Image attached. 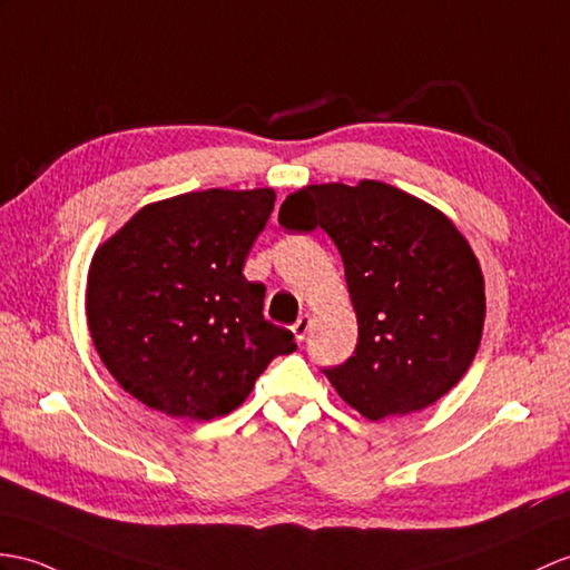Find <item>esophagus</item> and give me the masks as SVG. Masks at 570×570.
Listing matches in <instances>:
<instances>
[{
    "instance_id": "obj_1",
    "label": "esophagus",
    "mask_w": 570,
    "mask_h": 570,
    "mask_svg": "<svg viewBox=\"0 0 570 570\" xmlns=\"http://www.w3.org/2000/svg\"><path fill=\"white\" fill-rule=\"evenodd\" d=\"M308 327H311V315L308 313H303L298 321L291 325V333H294V337L298 340V342H303L306 340V335H308Z\"/></svg>"
}]
</instances>
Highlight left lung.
I'll list each match as a JSON object with an SVG mask.
<instances>
[{"instance_id":"left-lung-1","label":"left lung","mask_w":570,"mask_h":570,"mask_svg":"<svg viewBox=\"0 0 570 570\" xmlns=\"http://www.w3.org/2000/svg\"><path fill=\"white\" fill-rule=\"evenodd\" d=\"M286 230L323 228L345 262L360 325L345 364L323 368L368 420L420 413L452 391L481 345V264L440 208L386 181L308 184L279 210Z\"/></svg>"}]
</instances>
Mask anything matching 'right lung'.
<instances>
[{
  "mask_svg": "<svg viewBox=\"0 0 570 570\" xmlns=\"http://www.w3.org/2000/svg\"><path fill=\"white\" fill-rule=\"evenodd\" d=\"M276 202L264 189L189 191L142 206L87 272L91 342L126 393L169 417L233 413L294 333L264 321L243 264Z\"/></svg>",
  "mask_w": 570,
  "mask_h": 570,
  "instance_id": "1",
  "label": "right lung"
}]
</instances>
